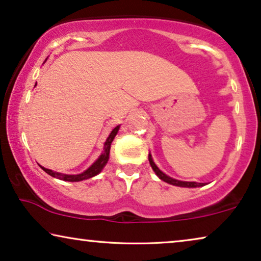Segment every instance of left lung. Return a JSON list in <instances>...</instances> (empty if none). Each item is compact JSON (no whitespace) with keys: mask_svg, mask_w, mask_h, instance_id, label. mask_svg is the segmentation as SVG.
Wrapping results in <instances>:
<instances>
[{"mask_svg":"<svg viewBox=\"0 0 261 261\" xmlns=\"http://www.w3.org/2000/svg\"><path fill=\"white\" fill-rule=\"evenodd\" d=\"M148 160H149V164H151L152 169L155 172L156 176H158L162 180L166 181V183H169L171 185H176V187H180V188H199V187H203V183H196V181H183V180L174 179V178H171L170 176H167V174L164 173L163 171L155 165V163L153 162L151 153L148 154Z\"/></svg>","mask_w":261,"mask_h":261,"instance_id":"1","label":"left lung"}]
</instances>
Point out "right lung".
<instances>
[{
	"label": "right lung",
	"instance_id": "obj_1",
	"mask_svg": "<svg viewBox=\"0 0 261 261\" xmlns=\"http://www.w3.org/2000/svg\"><path fill=\"white\" fill-rule=\"evenodd\" d=\"M46 62V60H45ZM37 85V84H35ZM120 129V124L116 126L114 129L110 132L109 137L107 138V140L105 142V147H103V152L101 153V155L98 156L97 159L95 160V163L92 165L84 171V172L78 173V174H65V173H60V172H56V171H52L49 169H46V167H42L41 169L45 171L46 173H48L49 176L57 178V179L60 180H65V181H81V180H85L89 179V178H92L101 172L103 170V167L107 165L109 160V153H110V146H112V142L114 140V138L116 137L117 132Z\"/></svg>",
	"mask_w": 261,
	"mask_h": 261
}]
</instances>
